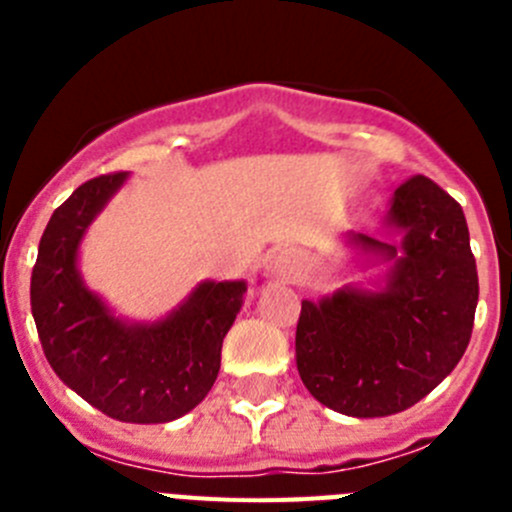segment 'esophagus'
<instances>
[{
    "label": "esophagus",
    "instance_id": "esophagus-1",
    "mask_svg": "<svg viewBox=\"0 0 512 512\" xmlns=\"http://www.w3.org/2000/svg\"><path fill=\"white\" fill-rule=\"evenodd\" d=\"M295 269H297V261L289 251H277L269 256V271L277 279H289L292 274H295Z\"/></svg>",
    "mask_w": 512,
    "mask_h": 512
}]
</instances>
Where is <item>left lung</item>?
I'll return each instance as SVG.
<instances>
[{"label":"left lung","instance_id":"left-lung-1","mask_svg":"<svg viewBox=\"0 0 512 512\" xmlns=\"http://www.w3.org/2000/svg\"><path fill=\"white\" fill-rule=\"evenodd\" d=\"M390 223L402 246L356 235L395 259L387 287L305 300L297 320L302 384L325 408L354 418L413 408L459 364L474 328L477 264L459 202L415 174L395 189Z\"/></svg>","mask_w":512,"mask_h":512}]
</instances>
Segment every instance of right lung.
<instances>
[{
    "instance_id": "1",
    "label": "right lung",
    "mask_w": 512,
    "mask_h": 512,
    "mask_svg": "<svg viewBox=\"0 0 512 512\" xmlns=\"http://www.w3.org/2000/svg\"><path fill=\"white\" fill-rule=\"evenodd\" d=\"M125 176H94L56 207L40 238L30 307L45 359L76 395L122 423H169L197 408L212 390L223 338L241 310L246 284H200L156 325L112 318L81 284L76 251Z\"/></svg>"
}]
</instances>
